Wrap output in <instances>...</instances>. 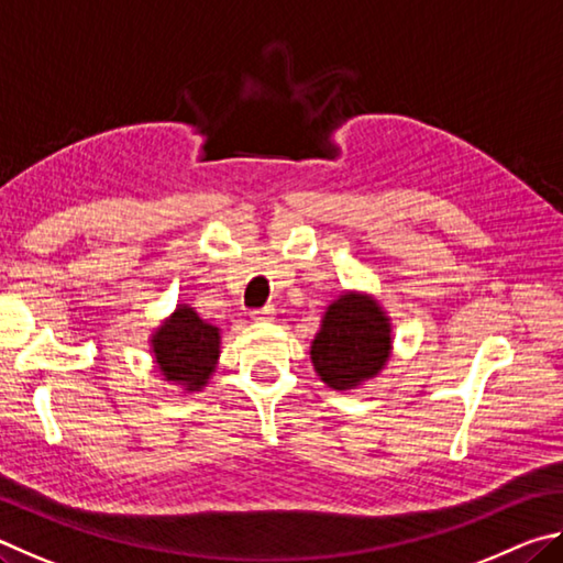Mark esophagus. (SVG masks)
I'll use <instances>...</instances> for the list:
<instances>
[{
	"label": "esophagus",
	"instance_id": "34e87169",
	"mask_svg": "<svg viewBox=\"0 0 563 563\" xmlns=\"http://www.w3.org/2000/svg\"><path fill=\"white\" fill-rule=\"evenodd\" d=\"M252 319H254V321H272V319H274V307L254 309V311H252Z\"/></svg>",
	"mask_w": 563,
	"mask_h": 563
}]
</instances>
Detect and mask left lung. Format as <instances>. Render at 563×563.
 <instances>
[{
    "label": "left lung",
    "instance_id": "8db88e82",
    "mask_svg": "<svg viewBox=\"0 0 563 563\" xmlns=\"http://www.w3.org/2000/svg\"><path fill=\"white\" fill-rule=\"evenodd\" d=\"M388 351L390 327L378 303L346 294L323 317L311 343V361L327 386L343 390L376 376L386 366Z\"/></svg>",
    "mask_w": 563,
    "mask_h": 563
}]
</instances>
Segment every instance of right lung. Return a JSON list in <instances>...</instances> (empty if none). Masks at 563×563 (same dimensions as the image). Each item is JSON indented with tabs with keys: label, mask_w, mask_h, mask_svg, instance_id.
Listing matches in <instances>:
<instances>
[{
	"label": "right lung",
	"mask_w": 563,
	"mask_h": 563,
	"mask_svg": "<svg viewBox=\"0 0 563 563\" xmlns=\"http://www.w3.org/2000/svg\"><path fill=\"white\" fill-rule=\"evenodd\" d=\"M153 351L167 380L197 390L214 371L220 356V333L192 309L180 307L153 336Z\"/></svg>",
	"instance_id": "obj_1"
}]
</instances>
